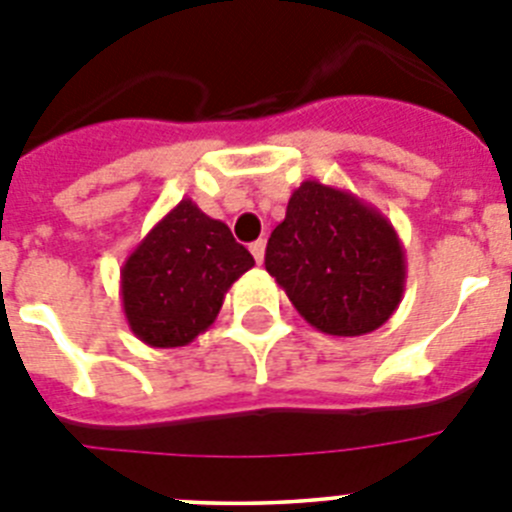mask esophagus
I'll return each mask as SVG.
<instances>
[{"mask_svg":"<svg viewBox=\"0 0 512 512\" xmlns=\"http://www.w3.org/2000/svg\"><path fill=\"white\" fill-rule=\"evenodd\" d=\"M251 253H253V259H256V264H264V253H266V241H253L251 243Z\"/></svg>","mask_w":512,"mask_h":512,"instance_id":"1","label":"esophagus"}]
</instances>
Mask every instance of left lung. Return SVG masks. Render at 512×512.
<instances>
[{
    "instance_id": "left-lung-1",
    "label": "left lung",
    "mask_w": 512,
    "mask_h": 512,
    "mask_svg": "<svg viewBox=\"0 0 512 512\" xmlns=\"http://www.w3.org/2000/svg\"><path fill=\"white\" fill-rule=\"evenodd\" d=\"M266 271L312 328L366 336L392 318L405 292V251L377 207L307 179L266 246Z\"/></svg>"
}]
</instances>
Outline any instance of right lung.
Instances as JSON below:
<instances>
[{
	"mask_svg": "<svg viewBox=\"0 0 512 512\" xmlns=\"http://www.w3.org/2000/svg\"><path fill=\"white\" fill-rule=\"evenodd\" d=\"M251 266L228 225L182 200L122 264L125 320L148 346H187L215 323L228 289Z\"/></svg>",
	"mask_w": 512,
	"mask_h": 512,
	"instance_id": "right-lung-1",
	"label": "right lung"
}]
</instances>
